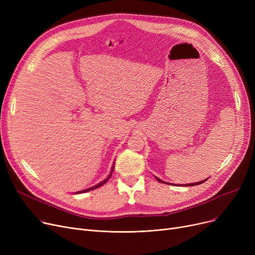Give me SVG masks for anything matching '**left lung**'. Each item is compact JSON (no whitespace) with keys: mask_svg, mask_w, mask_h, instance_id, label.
<instances>
[{"mask_svg":"<svg viewBox=\"0 0 255 255\" xmlns=\"http://www.w3.org/2000/svg\"><path fill=\"white\" fill-rule=\"evenodd\" d=\"M157 179V181H159V182H161V183H163V181L162 180H160V179H158V178H156ZM206 181V180H205ZM205 181H202V182H197V183H192V184H187L186 186H195V185H199V184H202V183H204ZM166 184V183H165Z\"/></svg>","mask_w":255,"mask_h":255,"instance_id":"obj_1","label":"left lung"}]
</instances>
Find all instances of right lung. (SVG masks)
<instances>
[{
  "instance_id": "obj_1",
  "label": "right lung",
  "mask_w": 255,
  "mask_h": 255,
  "mask_svg": "<svg viewBox=\"0 0 255 255\" xmlns=\"http://www.w3.org/2000/svg\"><path fill=\"white\" fill-rule=\"evenodd\" d=\"M113 171H114V165H113V167H112V170H111V172H110V175L107 176L104 180H102L101 182H99V183H98V184H96V185H94V186L90 187V188H87V189H85V190H83V191H78V193H80V192H88V191L94 190V189H96V188H99V187H101L102 185H104L107 181L110 180V178H111V177H112V175H113Z\"/></svg>"
}]
</instances>
